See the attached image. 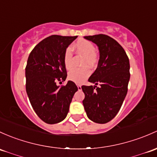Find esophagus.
<instances>
[{
    "mask_svg": "<svg viewBox=\"0 0 157 157\" xmlns=\"http://www.w3.org/2000/svg\"><path fill=\"white\" fill-rule=\"evenodd\" d=\"M77 88H78V90H81V86L80 85H79V84H77Z\"/></svg>",
    "mask_w": 157,
    "mask_h": 157,
    "instance_id": "esophagus-1",
    "label": "esophagus"
}]
</instances>
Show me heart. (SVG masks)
I'll list each match as a JSON object with an SVG mask.
<instances>
[{"label": "heart", "mask_w": 157, "mask_h": 157, "mask_svg": "<svg viewBox=\"0 0 157 157\" xmlns=\"http://www.w3.org/2000/svg\"><path fill=\"white\" fill-rule=\"evenodd\" d=\"M74 48L79 52L84 55L82 65L83 68H74L68 73V79L76 83H82L91 74V71L87 66L92 67L97 63L98 57L95 52V47L90 41L85 39H80L74 44ZM64 64L66 69L72 67V50L70 47L65 49L64 53Z\"/></svg>", "instance_id": "1"}]
</instances>
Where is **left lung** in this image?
I'll return each mask as SVG.
<instances>
[{
  "mask_svg": "<svg viewBox=\"0 0 157 157\" xmlns=\"http://www.w3.org/2000/svg\"><path fill=\"white\" fill-rule=\"evenodd\" d=\"M98 47V67L89 78L95 86H82L85 94L83 101L90 120L106 123L115 117L128 91L130 79L129 60L117 41L105 34L85 36ZM99 84L100 86L96 85Z\"/></svg>",
  "mask_w": 157,
  "mask_h": 157,
  "instance_id": "8db88e82",
  "label": "left lung"
}]
</instances>
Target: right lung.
<instances>
[{
	"mask_svg": "<svg viewBox=\"0 0 157 157\" xmlns=\"http://www.w3.org/2000/svg\"><path fill=\"white\" fill-rule=\"evenodd\" d=\"M77 37L52 35L39 43L31 51L25 67L26 92L33 109L48 124L60 123L67 117L72 98L78 88L68 80L63 86L67 71L64 53Z\"/></svg>",
	"mask_w": 157,
	"mask_h": 157,
	"instance_id": "add662e5",
	"label": "right lung"
}]
</instances>
